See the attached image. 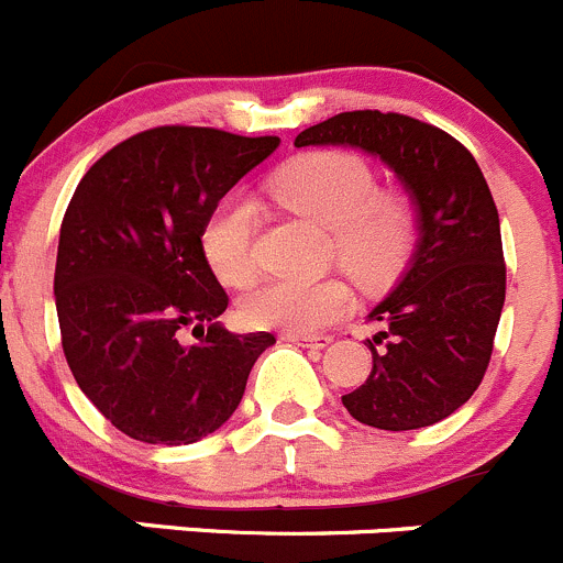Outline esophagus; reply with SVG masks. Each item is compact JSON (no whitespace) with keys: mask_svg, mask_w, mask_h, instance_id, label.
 <instances>
[{"mask_svg":"<svg viewBox=\"0 0 563 563\" xmlns=\"http://www.w3.org/2000/svg\"><path fill=\"white\" fill-rule=\"evenodd\" d=\"M282 339L300 344V347H328V342H331L328 333H284Z\"/></svg>","mask_w":563,"mask_h":563,"instance_id":"34e87169","label":"esophagus"}]
</instances>
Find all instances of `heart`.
<instances>
[{
  "label": "heart",
  "mask_w": 563,
  "mask_h": 563,
  "mask_svg": "<svg viewBox=\"0 0 563 563\" xmlns=\"http://www.w3.org/2000/svg\"><path fill=\"white\" fill-rule=\"evenodd\" d=\"M284 208L331 230L336 260L361 282H383L397 271L413 238V210L388 188H375V172L350 150H311L287 161L274 177ZM210 271L230 287L257 276L254 210L232 197L210 216L202 232ZM350 306V287L325 279H271L243 298L241 314L252 328L306 333L336 320Z\"/></svg>",
  "instance_id": "heart-1"
}]
</instances>
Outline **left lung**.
I'll list each match as a JSON object with an SVG mask.
<instances>
[{"label":"left lung","instance_id":"1","mask_svg":"<svg viewBox=\"0 0 563 563\" xmlns=\"http://www.w3.org/2000/svg\"><path fill=\"white\" fill-rule=\"evenodd\" d=\"M347 144L397 172L419 208V246L397 289L372 309V372L342 405L377 430H419L473 397L493 355L506 298L498 208L465 144L397 111H342L295 147Z\"/></svg>","mask_w":563,"mask_h":563}]
</instances>
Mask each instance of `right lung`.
<instances>
[{
  "label": "right lung",
  "instance_id": "right-lung-1",
  "mask_svg": "<svg viewBox=\"0 0 563 563\" xmlns=\"http://www.w3.org/2000/svg\"><path fill=\"white\" fill-rule=\"evenodd\" d=\"M279 136L161 125L100 155L59 230L54 300L76 383L106 421L142 443L180 446L219 430L274 333H230L202 252L221 197ZM195 328L199 343L179 336Z\"/></svg>",
  "mask_w": 563,
  "mask_h": 563
}]
</instances>
